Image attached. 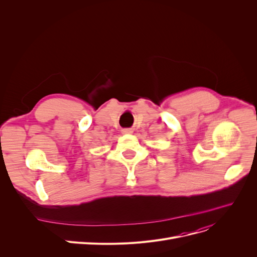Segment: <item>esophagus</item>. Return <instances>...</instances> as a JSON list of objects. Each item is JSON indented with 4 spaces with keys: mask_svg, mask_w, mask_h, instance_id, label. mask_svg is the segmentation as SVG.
<instances>
[{
    "mask_svg": "<svg viewBox=\"0 0 257 257\" xmlns=\"http://www.w3.org/2000/svg\"><path fill=\"white\" fill-rule=\"evenodd\" d=\"M121 132H123V134H131L133 131H132V129L126 128V129H123V130H121Z\"/></svg>",
    "mask_w": 257,
    "mask_h": 257,
    "instance_id": "34e87169",
    "label": "esophagus"
}]
</instances>
